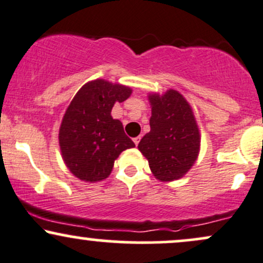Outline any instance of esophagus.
Here are the masks:
<instances>
[{"label": "esophagus", "mask_w": 263, "mask_h": 263, "mask_svg": "<svg viewBox=\"0 0 263 263\" xmlns=\"http://www.w3.org/2000/svg\"><path fill=\"white\" fill-rule=\"evenodd\" d=\"M140 141H141L140 136H138V137H135V138H134V142H135L136 146H138V143H140Z\"/></svg>", "instance_id": "1"}]
</instances>
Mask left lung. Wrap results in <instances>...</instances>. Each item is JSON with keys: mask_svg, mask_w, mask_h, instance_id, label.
Returning <instances> with one entry per match:
<instances>
[{"mask_svg": "<svg viewBox=\"0 0 263 263\" xmlns=\"http://www.w3.org/2000/svg\"><path fill=\"white\" fill-rule=\"evenodd\" d=\"M151 131L138 149L148 159L157 179L171 182L182 178L197 161L200 136L192 107L176 90L164 95H149Z\"/></svg>", "mask_w": 263, "mask_h": 263, "instance_id": "8db88e82", "label": "left lung"}]
</instances>
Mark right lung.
I'll return each instance as SVG.
<instances>
[{
    "label": "right lung",
    "mask_w": 263,
    "mask_h": 263,
    "mask_svg": "<svg viewBox=\"0 0 263 263\" xmlns=\"http://www.w3.org/2000/svg\"><path fill=\"white\" fill-rule=\"evenodd\" d=\"M131 92L127 86L98 79L74 96L63 117L59 144L66 167L75 177L85 182L105 179L120 153L135 146L121 121L111 116L115 102L125 101Z\"/></svg>",
    "instance_id": "right-lung-1"
}]
</instances>
